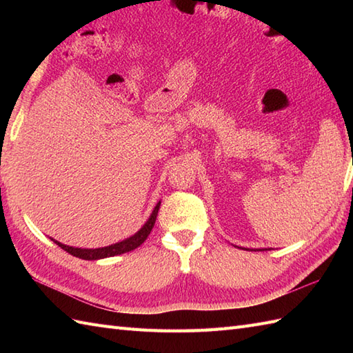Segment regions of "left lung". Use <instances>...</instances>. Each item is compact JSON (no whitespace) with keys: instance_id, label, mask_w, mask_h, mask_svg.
<instances>
[{"instance_id":"obj_1","label":"left lung","mask_w":353,"mask_h":353,"mask_svg":"<svg viewBox=\"0 0 353 353\" xmlns=\"http://www.w3.org/2000/svg\"><path fill=\"white\" fill-rule=\"evenodd\" d=\"M262 250H264V249H261V252H262ZM254 252H256V250H254Z\"/></svg>"}]
</instances>
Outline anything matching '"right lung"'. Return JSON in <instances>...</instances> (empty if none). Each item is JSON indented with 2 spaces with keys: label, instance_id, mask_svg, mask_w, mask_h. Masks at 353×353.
Returning a JSON list of instances; mask_svg holds the SVG:
<instances>
[{
  "label": "right lung",
  "instance_id": "1",
  "mask_svg": "<svg viewBox=\"0 0 353 353\" xmlns=\"http://www.w3.org/2000/svg\"><path fill=\"white\" fill-rule=\"evenodd\" d=\"M159 206H161V201L157 203L153 209L152 215H150V219L147 220V223L142 226L137 234L132 235L130 238L123 239V241L115 243L112 245L108 247H101V249H79V247H71V245H65L62 243L56 241V239H52L61 249H63L65 252H68L70 254L80 259H86V261H95V259H103V258H110V256H117V254H123L127 252H132L139 247L142 243L145 241L147 236L150 235V232H152L154 223H156V216H157V211H159Z\"/></svg>",
  "mask_w": 353,
  "mask_h": 353
}]
</instances>
